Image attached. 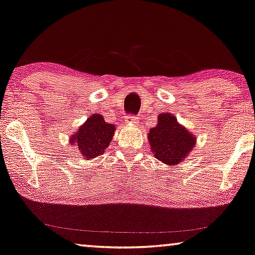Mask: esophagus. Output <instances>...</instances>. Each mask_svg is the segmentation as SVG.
Masks as SVG:
<instances>
[{"mask_svg":"<svg viewBox=\"0 0 255 255\" xmlns=\"http://www.w3.org/2000/svg\"><path fill=\"white\" fill-rule=\"evenodd\" d=\"M125 121H126V124H137L138 118L132 116V114H128V116L126 117V119H125Z\"/></svg>","mask_w":255,"mask_h":255,"instance_id":"obj_1","label":"esophagus"}]
</instances>
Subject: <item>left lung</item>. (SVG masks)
<instances>
[{
    "mask_svg": "<svg viewBox=\"0 0 255 255\" xmlns=\"http://www.w3.org/2000/svg\"><path fill=\"white\" fill-rule=\"evenodd\" d=\"M153 156L166 165L184 160L195 145V137L178 124L171 113L158 116V124L148 134Z\"/></svg>",
    "mask_w": 255,
    "mask_h": 255,
    "instance_id": "8db88e82",
    "label": "left lung"
}]
</instances>
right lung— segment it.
I'll list each match as a JSON object with an SVG mask.
<instances>
[{"mask_svg": "<svg viewBox=\"0 0 255 255\" xmlns=\"http://www.w3.org/2000/svg\"><path fill=\"white\" fill-rule=\"evenodd\" d=\"M114 131L116 127L113 125L107 124L100 114H93L74 136H71L70 143H75L84 159L89 160L105 151Z\"/></svg>", "mask_w": 255, "mask_h": 255, "instance_id": "right-lung-1", "label": "right lung"}]
</instances>
